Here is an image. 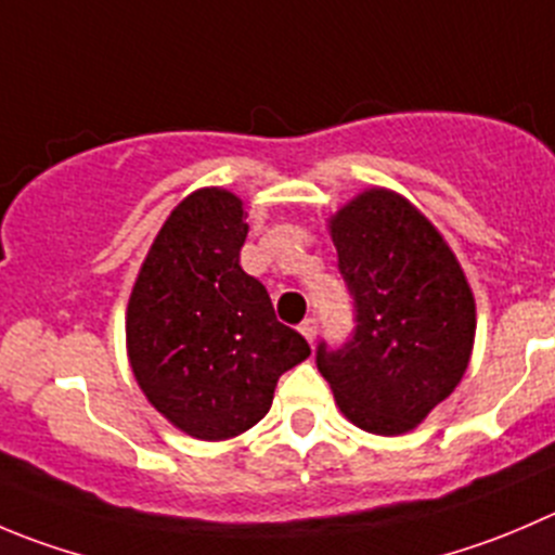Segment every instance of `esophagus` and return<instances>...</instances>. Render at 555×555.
<instances>
[{"label":"esophagus","mask_w":555,"mask_h":555,"mask_svg":"<svg viewBox=\"0 0 555 555\" xmlns=\"http://www.w3.org/2000/svg\"><path fill=\"white\" fill-rule=\"evenodd\" d=\"M317 331H320V325H317L314 317H306V320L300 322V333H304L306 341H314V338H317Z\"/></svg>","instance_id":"obj_1"}]
</instances>
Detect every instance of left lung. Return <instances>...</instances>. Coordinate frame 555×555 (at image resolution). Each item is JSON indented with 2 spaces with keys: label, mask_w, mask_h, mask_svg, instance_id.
Masks as SVG:
<instances>
[{
  "label": "left lung",
  "mask_w": 555,
  "mask_h": 555,
  "mask_svg": "<svg viewBox=\"0 0 555 555\" xmlns=\"http://www.w3.org/2000/svg\"><path fill=\"white\" fill-rule=\"evenodd\" d=\"M338 271L354 306L344 347H317V369L347 421L398 437L426 421L464 376L475 295L437 228L406 197L365 190L331 217Z\"/></svg>",
  "instance_id": "8db88e82"
}]
</instances>
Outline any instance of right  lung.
<instances>
[{
    "mask_svg": "<svg viewBox=\"0 0 555 555\" xmlns=\"http://www.w3.org/2000/svg\"><path fill=\"white\" fill-rule=\"evenodd\" d=\"M246 233L241 197L192 192L165 219L127 306L134 379L176 428L206 442L260 423L279 376L311 354L241 268Z\"/></svg>",
    "mask_w": 555,
    "mask_h": 555,
    "instance_id": "obj_1",
    "label": "right lung"
}]
</instances>
